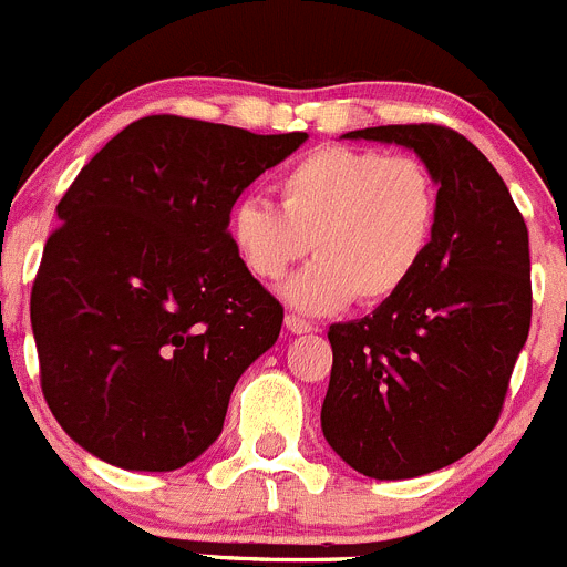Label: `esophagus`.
Segmentation results:
<instances>
[{
    "instance_id": "34e87169",
    "label": "esophagus",
    "mask_w": 567,
    "mask_h": 567,
    "mask_svg": "<svg viewBox=\"0 0 567 567\" xmlns=\"http://www.w3.org/2000/svg\"><path fill=\"white\" fill-rule=\"evenodd\" d=\"M285 327H288V330L293 332V336H305V332L313 330V324H310L308 319H301V316H293V313L285 316Z\"/></svg>"
}]
</instances>
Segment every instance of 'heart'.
I'll list each match as a JSON object with an SVG mask.
<instances>
[{
  "label": "heart",
  "mask_w": 567,
  "mask_h": 567,
  "mask_svg": "<svg viewBox=\"0 0 567 567\" xmlns=\"http://www.w3.org/2000/svg\"><path fill=\"white\" fill-rule=\"evenodd\" d=\"M279 206L246 198L231 206L229 237L248 274L277 282L313 248L319 257L285 285L308 313L355 299L374 305L411 282L431 251L439 187L414 156L327 145L279 176Z\"/></svg>",
  "instance_id": "b5f03b06"
}]
</instances>
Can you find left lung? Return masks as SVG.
Listing matches in <instances>:
<instances>
[{
  "label": "left lung",
  "mask_w": 567,
  "mask_h": 567,
  "mask_svg": "<svg viewBox=\"0 0 567 567\" xmlns=\"http://www.w3.org/2000/svg\"><path fill=\"white\" fill-rule=\"evenodd\" d=\"M343 140L409 147L439 187L420 271L327 332V444L369 478H416L467 456L498 422L532 324L528 229L489 158L456 131L378 125Z\"/></svg>",
  "instance_id": "obj_1"
}]
</instances>
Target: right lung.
Wrapping results in <instances>:
<instances>
[{"mask_svg":"<svg viewBox=\"0 0 567 567\" xmlns=\"http://www.w3.org/2000/svg\"><path fill=\"white\" fill-rule=\"evenodd\" d=\"M305 140L156 114L78 173L30 321L47 405L83 451L171 473L220 436L231 389L282 330L231 246V206Z\"/></svg>","mask_w":567,"mask_h":567,"instance_id":"obj_1","label":"right lung"}]
</instances>
